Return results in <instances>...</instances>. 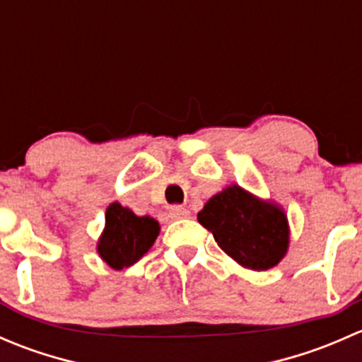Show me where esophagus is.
Wrapping results in <instances>:
<instances>
[{"mask_svg": "<svg viewBox=\"0 0 362 362\" xmlns=\"http://www.w3.org/2000/svg\"><path fill=\"white\" fill-rule=\"evenodd\" d=\"M170 217L175 218V221H180V218H189L191 217V211L184 206H171L170 208Z\"/></svg>", "mask_w": 362, "mask_h": 362, "instance_id": "esophagus-1", "label": "esophagus"}]
</instances>
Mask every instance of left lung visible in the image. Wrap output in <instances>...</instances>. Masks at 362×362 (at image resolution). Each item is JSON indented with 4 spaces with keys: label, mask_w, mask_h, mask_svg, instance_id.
<instances>
[{
    "label": "left lung",
    "mask_w": 362,
    "mask_h": 362,
    "mask_svg": "<svg viewBox=\"0 0 362 362\" xmlns=\"http://www.w3.org/2000/svg\"><path fill=\"white\" fill-rule=\"evenodd\" d=\"M203 228L222 250L245 268L264 272L286 255L289 226L286 214L272 203L254 198L238 185L208 199L198 214Z\"/></svg>",
    "instance_id": "obj_1"
}]
</instances>
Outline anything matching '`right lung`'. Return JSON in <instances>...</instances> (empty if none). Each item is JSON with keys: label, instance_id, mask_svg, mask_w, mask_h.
<instances>
[{"label": "right lung", "instance_id": "add662e5", "mask_svg": "<svg viewBox=\"0 0 362 362\" xmlns=\"http://www.w3.org/2000/svg\"><path fill=\"white\" fill-rule=\"evenodd\" d=\"M107 228L98 243L101 259L113 269L129 268L144 257L159 235L156 218L138 217L129 208L112 203L107 208Z\"/></svg>", "mask_w": 362, "mask_h": 362}]
</instances>
